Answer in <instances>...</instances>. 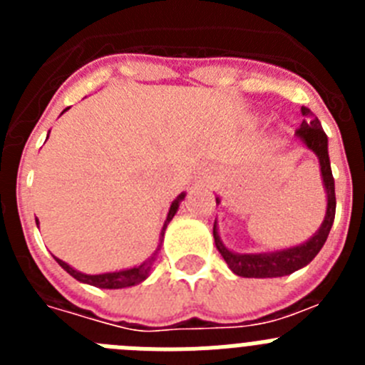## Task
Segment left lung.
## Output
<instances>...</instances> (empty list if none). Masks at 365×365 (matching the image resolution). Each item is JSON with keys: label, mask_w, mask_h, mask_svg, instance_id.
<instances>
[{"label": "left lung", "mask_w": 365, "mask_h": 365, "mask_svg": "<svg viewBox=\"0 0 365 365\" xmlns=\"http://www.w3.org/2000/svg\"><path fill=\"white\" fill-rule=\"evenodd\" d=\"M302 113L307 117L303 120L302 125L296 130V137L302 140L312 153H316L318 163L322 170V180H324V188L327 193V210L322 227L318 228L311 240L298 247L283 248V250H274V252L263 254H235L228 250L222 245L221 237L217 232V222H214V240L219 254L222 259L227 261L230 270L241 278H282L289 274L296 272L302 267L309 265L320 252L324 243L327 241V235L331 232L334 221V212H336V197H334V179L331 172V163H329V151H327V135L322 130L320 120L312 117V113L307 108H302ZM215 202L219 205V197H215Z\"/></svg>", "instance_id": "8db88e82"}]
</instances>
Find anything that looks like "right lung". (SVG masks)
Returning a JSON list of instances; mask_svg holds the SVG:
<instances>
[{"label": "right lung", "instance_id": "right-lung-1", "mask_svg": "<svg viewBox=\"0 0 365 365\" xmlns=\"http://www.w3.org/2000/svg\"><path fill=\"white\" fill-rule=\"evenodd\" d=\"M63 111H67V109H63ZM182 199H185V193H180L179 197H177L175 201L172 202V206H170V212H168L166 221H164L163 232H160V243H159V247H157V250H155L153 256L148 257V259L144 261V263H140V265H138V267H133V269H125V270H118V272L83 274V272H78V270H74L71 265H67L66 261L58 259V257H54V259H56L58 265L62 267V269L66 270V272H69L74 279H78V282H82V283H87V285L98 287V289H124V287L137 285V283L144 282V279H146L148 276H150L151 265H153L155 257H157V254H159V250H160V245H163L164 230H166L168 222L172 221L173 215H175L177 210H179V205H180V201H182ZM36 225H38V219H36Z\"/></svg>", "mask_w": 365, "mask_h": 365}]
</instances>
